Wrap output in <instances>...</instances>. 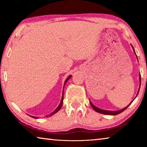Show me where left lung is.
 Here are the masks:
<instances>
[{"mask_svg":"<svg viewBox=\"0 0 147 147\" xmlns=\"http://www.w3.org/2000/svg\"><path fill=\"white\" fill-rule=\"evenodd\" d=\"M131 47H132L133 51H134V54H135L136 55V52H135V50H134L133 46L131 45ZM136 57H137V59H138V56H137V55H136ZM139 82H140V84H141V76H140V75H139ZM140 86H141V84H140ZM140 86H139V89H138V93H137L136 96H138V93H139V89H140ZM134 99H135V98H134ZM134 100H133L131 102H130V104H129V105H128L127 106L125 107V108H124L121 109H120V110H117V111H109V110H105V109H102L98 108H97V107H96L95 106L93 105V103H92L91 102V100H89V102H90V104H91V106L92 108H93V109H94V110L95 111H96V112L100 113H102V114H106V115H118V114L122 113V112H123V111H124V110H125V109H126V108H127L129 106H130V104H131V102H132L134 100Z\"/></svg>","mask_w":147,"mask_h":147,"instance_id":"obj_1","label":"left lung"}]
</instances>
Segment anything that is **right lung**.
Returning a JSON list of instances; mask_svg holds the SVG:
<instances>
[{
    "mask_svg": "<svg viewBox=\"0 0 147 147\" xmlns=\"http://www.w3.org/2000/svg\"><path fill=\"white\" fill-rule=\"evenodd\" d=\"M71 76H72V75H69L67 78V79L65 80V82H64V86L65 85V84L67 83V82L69 79H70L71 78ZM63 89H64V88H63ZM63 93H62V97H61V102H60V103H59V106L57 107V108L55 109V110H54L53 112H52L51 114H49V115H47L46 116V117H51V116H52V115H53L54 114H55L56 112H58V111L59 110V109H61V106H62V104H63ZM31 117H32V118H34V119H38V117H34V116H32V115H30Z\"/></svg>",
    "mask_w": 147,
    "mask_h": 147,
    "instance_id": "add662e5",
    "label": "right lung"
}]
</instances>
